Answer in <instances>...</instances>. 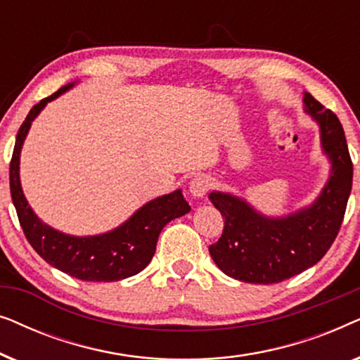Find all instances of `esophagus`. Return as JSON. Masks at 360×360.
I'll return each mask as SVG.
<instances>
[{
  "mask_svg": "<svg viewBox=\"0 0 360 360\" xmlns=\"http://www.w3.org/2000/svg\"><path fill=\"white\" fill-rule=\"evenodd\" d=\"M210 186H211L210 176L198 175V176H195V179H191V181L188 184V190L193 198H203V196L206 195V191L210 190Z\"/></svg>",
  "mask_w": 360,
  "mask_h": 360,
  "instance_id": "1",
  "label": "esophagus"
}]
</instances>
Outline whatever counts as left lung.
Returning a JSON list of instances; mask_svg holds the SVG:
<instances>
[{
	"instance_id": "left-lung-1",
	"label": "left lung",
	"mask_w": 360,
	"mask_h": 360,
	"mask_svg": "<svg viewBox=\"0 0 360 360\" xmlns=\"http://www.w3.org/2000/svg\"><path fill=\"white\" fill-rule=\"evenodd\" d=\"M303 111L318 124L329 175L316 198L287 214H264L243 196L213 190L211 203L224 218L210 255L221 272L245 283H278L323 259L341 228L352 188L346 136L333 111L303 91Z\"/></svg>"
}]
</instances>
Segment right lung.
Wrapping results in <instances>:
<instances>
[{
    "label": "right lung",
    "instance_id": "right-lung-1",
    "mask_svg": "<svg viewBox=\"0 0 360 360\" xmlns=\"http://www.w3.org/2000/svg\"><path fill=\"white\" fill-rule=\"evenodd\" d=\"M78 83L80 80L67 83L53 95L39 101L19 127L9 165L11 198L29 244L49 265L85 282H117L144 270L155 252L157 239L164 226L172 219L190 213L191 208L179 188L147 201L116 228L93 236L62 233L44 223L34 213L24 196L19 175L24 141L34 120L41 115L47 103L72 90Z\"/></svg>",
    "mask_w": 360,
    "mask_h": 360
}]
</instances>
